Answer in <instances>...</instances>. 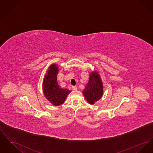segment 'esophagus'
<instances>
[{
    "instance_id": "obj_1",
    "label": "esophagus",
    "mask_w": 153,
    "mask_h": 153,
    "mask_svg": "<svg viewBox=\"0 0 153 153\" xmlns=\"http://www.w3.org/2000/svg\"><path fill=\"white\" fill-rule=\"evenodd\" d=\"M72 89H73V91H76L77 89V87H76V86H73L72 87Z\"/></svg>"
}]
</instances>
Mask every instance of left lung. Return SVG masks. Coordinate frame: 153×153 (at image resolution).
Here are the masks:
<instances>
[{
    "instance_id": "left-lung-1",
    "label": "left lung",
    "mask_w": 153,
    "mask_h": 153,
    "mask_svg": "<svg viewBox=\"0 0 153 153\" xmlns=\"http://www.w3.org/2000/svg\"><path fill=\"white\" fill-rule=\"evenodd\" d=\"M82 94L90 104H94L102 98L103 85L100 74L97 72L92 71L90 73L88 82L82 91Z\"/></svg>"
}]
</instances>
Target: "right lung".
I'll return each mask as SVG.
<instances>
[{"mask_svg":"<svg viewBox=\"0 0 153 153\" xmlns=\"http://www.w3.org/2000/svg\"><path fill=\"white\" fill-rule=\"evenodd\" d=\"M58 66L52 64L49 67L42 84V89L46 99L54 106H58L65 101L67 96L71 91L60 87L57 82Z\"/></svg>","mask_w":153,"mask_h":153,"instance_id":"1","label":"right lung"}]
</instances>
